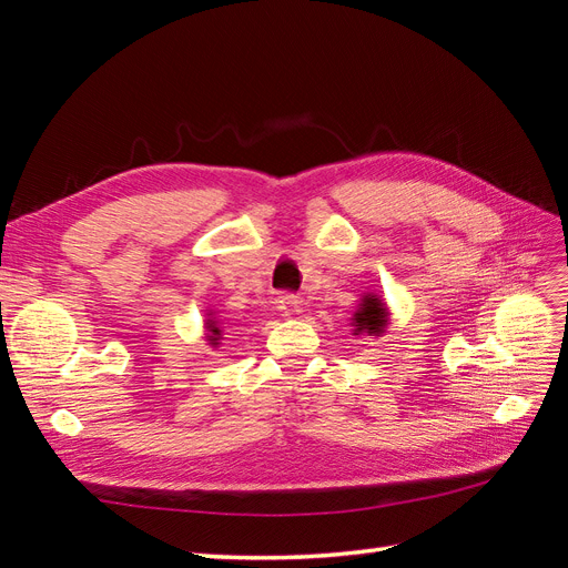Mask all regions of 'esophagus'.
Segmentation results:
<instances>
[{
	"mask_svg": "<svg viewBox=\"0 0 568 568\" xmlns=\"http://www.w3.org/2000/svg\"><path fill=\"white\" fill-rule=\"evenodd\" d=\"M277 307L284 315H296L301 311V298L294 294H282L277 298Z\"/></svg>",
	"mask_w": 568,
	"mask_h": 568,
	"instance_id": "esophagus-1",
	"label": "esophagus"
}]
</instances>
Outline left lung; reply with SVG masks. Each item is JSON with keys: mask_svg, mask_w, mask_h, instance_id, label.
I'll use <instances>...</instances> for the list:
<instances>
[{"mask_svg": "<svg viewBox=\"0 0 568 568\" xmlns=\"http://www.w3.org/2000/svg\"><path fill=\"white\" fill-rule=\"evenodd\" d=\"M355 326L357 332L365 329L367 334H382L384 326H386V311L384 305L379 303V298L367 296L363 301V307L355 313Z\"/></svg>", "mask_w": 568, "mask_h": 568, "instance_id": "8db88e82", "label": "left lung"}]
</instances>
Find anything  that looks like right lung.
Wrapping results in <instances>:
<instances>
[{
  "label": "right lung",
  "instance_id": "add662e5",
  "mask_svg": "<svg viewBox=\"0 0 568 568\" xmlns=\"http://www.w3.org/2000/svg\"><path fill=\"white\" fill-rule=\"evenodd\" d=\"M213 334H220V332H217V329H215V326H213Z\"/></svg>",
  "mask_w": 568,
  "mask_h": 568
}]
</instances>
